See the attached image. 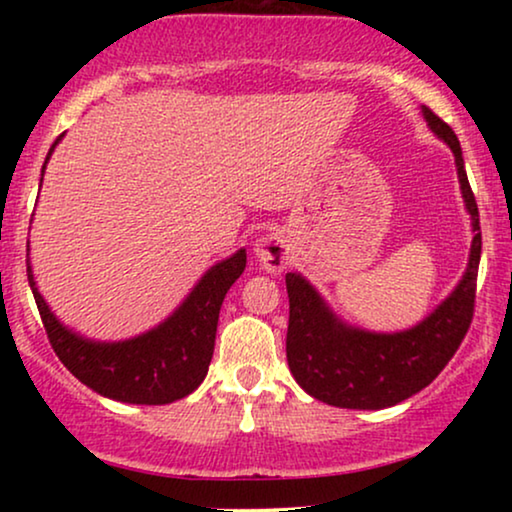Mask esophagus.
I'll return each instance as SVG.
<instances>
[{
	"instance_id": "34e87169",
	"label": "esophagus",
	"mask_w": 512,
	"mask_h": 512,
	"mask_svg": "<svg viewBox=\"0 0 512 512\" xmlns=\"http://www.w3.org/2000/svg\"><path fill=\"white\" fill-rule=\"evenodd\" d=\"M256 256L265 270L277 275L289 263V247L279 235H265L256 242Z\"/></svg>"
}]
</instances>
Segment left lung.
<instances>
[{
    "mask_svg": "<svg viewBox=\"0 0 512 512\" xmlns=\"http://www.w3.org/2000/svg\"><path fill=\"white\" fill-rule=\"evenodd\" d=\"M431 130L454 153L461 193L473 219V244L466 275L452 296L422 324L403 333H368L333 317L319 293L296 272L286 275L289 331L286 361L307 394L335 408L380 410L410 398L436 380L471 328L475 284L482 251L478 202L468 184L459 139L443 118L424 107Z\"/></svg>",
    "mask_w": 512,
    "mask_h": 512,
    "instance_id": "8db88e82",
    "label": "left lung"
}]
</instances>
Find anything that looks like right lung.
<instances>
[{"label": "right lung", "mask_w": 512, "mask_h": 512, "mask_svg": "<svg viewBox=\"0 0 512 512\" xmlns=\"http://www.w3.org/2000/svg\"><path fill=\"white\" fill-rule=\"evenodd\" d=\"M60 139L62 135L53 142L46 163ZM244 268H247V254L240 249L235 256L214 265L170 319L153 331L125 342H90L67 331L53 317L34 286L30 261H27V279L48 342L76 380L114 401L165 405L188 396L205 380L214 354L221 303Z\"/></svg>", "instance_id": "obj_1"}]
</instances>
